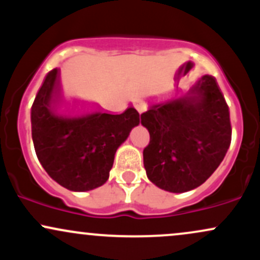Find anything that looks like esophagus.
I'll return each instance as SVG.
<instances>
[{
  "mask_svg": "<svg viewBox=\"0 0 260 260\" xmlns=\"http://www.w3.org/2000/svg\"><path fill=\"white\" fill-rule=\"evenodd\" d=\"M134 107H136L137 111L139 113H143L147 110V104H145L144 101H136V103H134Z\"/></svg>",
  "mask_w": 260,
  "mask_h": 260,
  "instance_id": "1",
  "label": "esophagus"
}]
</instances>
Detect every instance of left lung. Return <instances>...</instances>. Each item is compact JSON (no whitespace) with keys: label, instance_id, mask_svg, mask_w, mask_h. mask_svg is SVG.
Listing matches in <instances>:
<instances>
[{"label":"left lung","instance_id":"1","mask_svg":"<svg viewBox=\"0 0 260 260\" xmlns=\"http://www.w3.org/2000/svg\"><path fill=\"white\" fill-rule=\"evenodd\" d=\"M140 118L150 134L143 151L147 176L168 192H188L204 183L231 143L229 106L209 74L183 94L150 105Z\"/></svg>","mask_w":260,"mask_h":260}]
</instances>
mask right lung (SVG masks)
Returning a JSON list of instances; mask_svg holds the SVG:
<instances>
[{"instance_id":"right-lung-1","label":"right lung","mask_w":260,"mask_h":260,"mask_svg":"<svg viewBox=\"0 0 260 260\" xmlns=\"http://www.w3.org/2000/svg\"><path fill=\"white\" fill-rule=\"evenodd\" d=\"M59 70L45 77L31 106L35 153L53 181L73 192H86L109 180L116 150L139 124L134 107L111 115L74 106L58 98Z\"/></svg>"}]
</instances>
